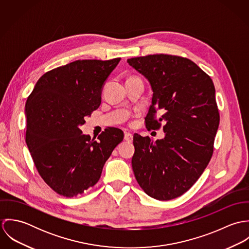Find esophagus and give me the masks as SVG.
<instances>
[{
    "instance_id": "1",
    "label": "esophagus",
    "mask_w": 249,
    "mask_h": 249,
    "mask_svg": "<svg viewBox=\"0 0 249 249\" xmlns=\"http://www.w3.org/2000/svg\"><path fill=\"white\" fill-rule=\"evenodd\" d=\"M132 139H133V137H132V134H131V133H128V132H125V133H124V140H125L126 142H131Z\"/></svg>"
}]
</instances>
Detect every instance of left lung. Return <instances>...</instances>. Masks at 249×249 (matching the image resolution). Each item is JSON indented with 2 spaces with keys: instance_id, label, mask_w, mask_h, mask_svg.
Wrapping results in <instances>:
<instances>
[{
  "instance_id": "left-lung-1",
  "label": "left lung",
  "mask_w": 249,
  "mask_h": 249,
  "mask_svg": "<svg viewBox=\"0 0 249 249\" xmlns=\"http://www.w3.org/2000/svg\"><path fill=\"white\" fill-rule=\"evenodd\" d=\"M127 62L153 91L145 127L158 130L165 124L162 140L133 135L134 176L149 196L177 198L200 178L213 155L219 124L213 81L195 62L178 55L149 54Z\"/></svg>"
}]
</instances>
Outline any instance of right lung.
<instances>
[{"mask_svg": "<svg viewBox=\"0 0 249 249\" xmlns=\"http://www.w3.org/2000/svg\"><path fill=\"white\" fill-rule=\"evenodd\" d=\"M121 58L83 59L44 73L26 104V142L40 177L66 197L100 180L124 132L107 127L98 141L79 129L102 102V88Z\"/></svg>", "mask_w": 249, "mask_h": 249, "instance_id": "obj_1", "label": "right lung"}]
</instances>
